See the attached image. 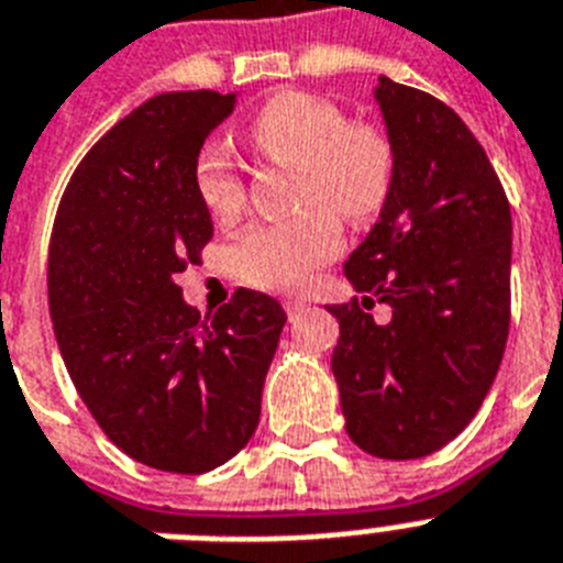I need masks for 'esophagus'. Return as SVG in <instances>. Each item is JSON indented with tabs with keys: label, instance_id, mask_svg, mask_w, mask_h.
Masks as SVG:
<instances>
[{
	"label": "esophagus",
	"instance_id": "obj_1",
	"mask_svg": "<svg viewBox=\"0 0 563 563\" xmlns=\"http://www.w3.org/2000/svg\"><path fill=\"white\" fill-rule=\"evenodd\" d=\"M306 300L303 297H286V300H283V309H286V314H289V318H297V314H300V311H306Z\"/></svg>",
	"mask_w": 563,
	"mask_h": 563
}]
</instances>
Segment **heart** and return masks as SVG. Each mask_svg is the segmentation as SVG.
<instances>
[{
    "label": "heart",
    "mask_w": 563,
    "mask_h": 563,
    "mask_svg": "<svg viewBox=\"0 0 563 563\" xmlns=\"http://www.w3.org/2000/svg\"><path fill=\"white\" fill-rule=\"evenodd\" d=\"M260 148L297 165V211L289 220L257 223L234 243V263L260 289L297 291L340 252L346 223H366L380 211L391 186V145L363 122H346L338 106L300 91L277 93L252 122ZM194 188L217 217L243 202V177L234 151L209 140L194 163Z\"/></svg>",
    "instance_id": "b5f03b06"
}]
</instances>
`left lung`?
I'll list each match as a JSON object with an SVG mask.
<instances>
[{
  "label": "left lung",
  "mask_w": 563,
  "mask_h": 563,
  "mask_svg": "<svg viewBox=\"0 0 563 563\" xmlns=\"http://www.w3.org/2000/svg\"><path fill=\"white\" fill-rule=\"evenodd\" d=\"M391 186L380 220L346 260L361 300L340 323L332 372L363 452L412 461L475 418L509 334L512 214L486 151L432 93L380 77ZM390 306L377 324L368 309Z\"/></svg>",
  "instance_id": "8db88e82"
}]
</instances>
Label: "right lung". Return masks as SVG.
I'll return each mask as SVG.
<instances>
[{"instance_id": "add662e5", "label": "right lung", "mask_w": 563, "mask_h": 563, "mask_svg": "<svg viewBox=\"0 0 563 563\" xmlns=\"http://www.w3.org/2000/svg\"><path fill=\"white\" fill-rule=\"evenodd\" d=\"M234 102L174 91L134 108L77 165L51 234V320L79 398L125 455L177 475L252 441L286 323L252 289L202 320L174 283L214 234L194 163Z\"/></svg>"}]
</instances>
